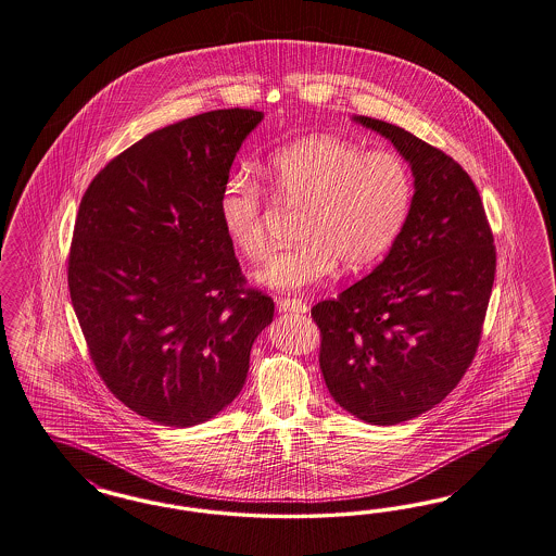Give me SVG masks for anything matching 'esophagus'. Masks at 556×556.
Masks as SVG:
<instances>
[{"label":"esophagus","instance_id":"esophagus-1","mask_svg":"<svg viewBox=\"0 0 556 556\" xmlns=\"http://www.w3.org/2000/svg\"><path fill=\"white\" fill-rule=\"evenodd\" d=\"M277 307L281 312H300V314H306L307 312L306 302H302L298 298H279L277 300Z\"/></svg>","mask_w":556,"mask_h":556}]
</instances>
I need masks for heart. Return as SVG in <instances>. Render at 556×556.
Returning <instances> with one entry per match:
<instances>
[{
    "label": "heart",
    "mask_w": 556,
    "mask_h": 556,
    "mask_svg": "<svg viewBox=\"0 0 556 556\" xmlns=\"http://www.w3.org/2000/svg\"><path fill=\"white\" fill-rule=\"evenodd\" d=\"M275 192L306 207L300 244L277 250L254 273L261 286L302 291L334 273L380 261L399 240L410 215L415 182L399 153L376 150L332 135H314L277 148L265 160ZM261 187L247 174H233L219 192L217 213L228 240L244 258L267 254Z\"/></svg>",
    "instance_id": "heart-1"
}]
</instances>
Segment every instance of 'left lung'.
Returning a JSON list of instances; mask_svg holds the SVG:
<instances>
[{
  "label": "left lung",
  "mask_w": 556,
  "mask_h": 556,
  "mask_svg": "<svg viewBox=\"0 0 556 556\" xmlns=\"http://www.w3.org/2000/svg\"><path fill=\"white\" fill-rule=\"evenodd\" d=\"M353 121L408 162L413 207L382 263L312 307V318L334 403L362 421L396 425L440 404L472 364L497 254L479 191L454 157L396 125Z\"/></svg>",
  "instance_id": "8db88e82"
}]
</instances>
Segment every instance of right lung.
Segmentation results:
<instances>
[{
    "mask_svg": "<svg viewBox=\"0 0 556 556\" xmlns=\"http://www.w3.org/2000/svg\"><path fill=\"white\" fill-rule=\"evenodd\" d=\"M263 113L178 121L111 160L81 197L67 283L100 378L166 427L210 421L240 394L275 304L247 289L217 201Z\"/></svg>",
    "mask_w": 556,
    "mask_h": 556,
    "instance_id": "1",
    "label": "right lung"
}]
</instances>
